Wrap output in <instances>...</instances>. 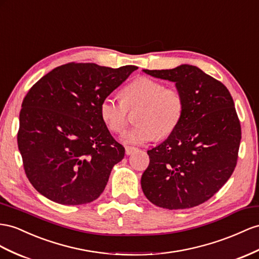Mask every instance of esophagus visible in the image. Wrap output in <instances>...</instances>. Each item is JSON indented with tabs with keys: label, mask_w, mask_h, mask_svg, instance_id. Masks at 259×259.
<instances>
[{
	"label": "esophagus",
	"mask_w": 259,
	"mask_h": 259,
	"mask_svg": "<svg viewBox=\"0 0 259 259\" xmlns=\"http://www.w3.org/2000/svg\"><path fill=\"white\" fill-rule=\"evenodd\" d=\"M136 150H137V149L134 148V147H125V154L130 155V154L134 153V152H135Z\"/></svg>",
	"instance_id": "esophagus-1"
}]
</instances>
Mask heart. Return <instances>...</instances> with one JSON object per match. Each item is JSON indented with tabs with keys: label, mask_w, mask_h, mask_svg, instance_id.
<instances>
[{
	"label": "heart",
	"mask_w": 259,
	"mask_h": 259,
	"mask_svg": "<svg viewBox=\"0 0 259 259\" xmlns=\"http://www.w3.org/2000/svg\"><path fill=\"white\" fill-rule=\"evenodd\" d=\"M121 102L105 97L99 104L103 122L114 134H121L128 123V111H136V127L122 136L129 144H143L156 137L170 136L180 124L185 109L182 92L149 76H139L125 85Z\"/></svg>",
	"instance_id": "heart-1"
}]
</instances>
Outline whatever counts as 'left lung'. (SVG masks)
<instances>
[{"mask_svg":"<svg viewBox=\"0 0 259 259\" xmlns=\"http://www.w3.org/2000/svg\"><path fill=\"white\" fill-rule=\"evenodd\" d=\"M143 71L175 82L185 101L178 127L148 151L143 194L161 208L196 207L218 193L236 166L242 132L233 98L220 81L194 65Z\"/></svg>","mask_w":259,"mask_h":259,"instance_id":"1","label":"left lung"}]
</instances>
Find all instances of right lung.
Segmentation results:
<instances>
[{"mask_svg":"<svg viewBox=\"0 0 259 259\" xmlns=\"http://www.w3.org/2000/svg\"><path fill=\"white\" fill-rule=\"evenodd\" d=\"M138 68L66 63L36 82L19 112L18 150L25 174L50 200L94 201L124 156L99 115V104Z\"/></svg>","mask_w":259,"mask_h":259,"instance_id":"obj_1","label":"right lung"}]
</instances>
